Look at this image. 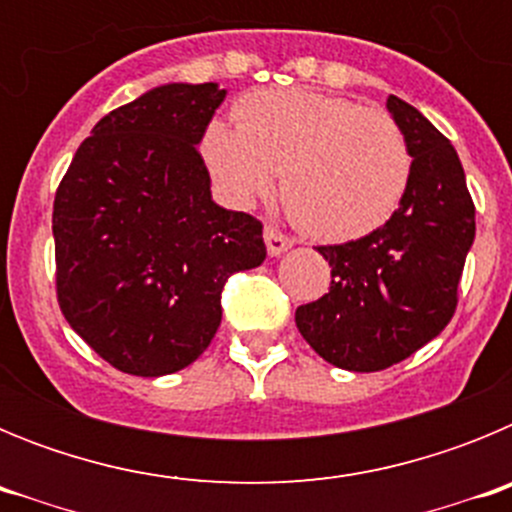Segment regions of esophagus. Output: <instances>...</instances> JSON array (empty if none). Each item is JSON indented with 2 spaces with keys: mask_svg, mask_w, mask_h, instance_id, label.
<instances>
[{
  "mask_svg": "<svg viewBox=\"0 0 512 512\" xmlns=\"http://www.w3.org/2000/svg\"><path fill=\"white\" fill-rule=\"evenodd\" d=\"M264 241H266V251H269V256H279V253H284L287 248H292V238L279 233L274 225H266L264 228Z\"/></svg>",
  "mask_w": 512,
  "mask_h": 512,
  "instance_id": "obj_1",
  "label": "esophagus"
}]
</instances>
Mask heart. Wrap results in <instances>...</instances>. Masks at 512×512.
Masks as SVG:
<instances>
[{"label": "heart", "instance_id": "1", "mask_svg": "<svg viewBox=\"0 0 512 512\" xmlns=\"http://www.w3.org/2000/svg\"><path fill=\"white\" fill-rule=\"evenodd\" d=\"M202 161L235 205L274 189L320 241L346 243L382 228L413 174L405 133L390 112L312 89H269L235 107V125L212 120Z\"/></svg>", "mask_w": 512, "mask_h": 512}]
</instances>
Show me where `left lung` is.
<instances>
[{"mask_svg":"<svg viewBox=\"0 0 512 512\" xmlns=\"http://www.w3.org/2000/svg\"><path fill=\"white\" fill-rule=\"evenodd\" d=\"M387 110L413 156L408 192L374 233L318 246L330 292L295 312L315 354L348 372L387 369L449 325L474 243V202L449 138L395 94Z\"/></svg>","mask_w":512,"mask_h":512,"instance_id":"left-lung-1","label":"left lung"}]
</instances>
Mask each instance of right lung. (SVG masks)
<instances>
[{
  "mask_svg": "<svg viewBox=\"0 0 512 512\" xmlns=\"http://www.w3.org/2000/svg\"><path fill=\"white\" fill-rule=\"evenodd\" d=\"M225 89L164 84L92 128L53 202L63 318L107 364L164 377L210 346L220 292L264 264V225L217 205L200 140Z\"/></svg>",
  "mask_w": 512,
  "mask_h": 512,
  "instance_id": "obj_1",
  "label": "right lung"
}]
</instances>
